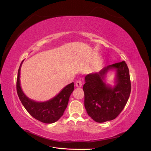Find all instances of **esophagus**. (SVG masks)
I'll use <instances>...</instances> for the list:
<instances>
[{
  "label": "esophagus",
  "mask_w": 151,
  "mask_h": 151,
  "mask_svg": "<svg viewBox=\"0 0 151 151\" xmlns=\"http://www.w3.org/2000/svg\"><path fill=\"white\" fill-rule=\"evenodd\" d=\"M76 86V87H77V88H80V87L82 86V82L81 81H77Z\"/></svg>",
  "instance_id": "esophagus-1"
}]
</instances>
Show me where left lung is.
<instances>
[{
    "label": "left lung",
    "instance_id": "obj_1",
    "mask_svg": "<svg viewBox=\"0 0 151 151\" xmlns=\"http://www.w3.org/2000/svg\"><path fill=\"white\" fill-rule=\"evenodd\" d=\"M116 70V85L111 88L104 82L109 70ZM84 106L88 115L98 123L112 120L125 106L131 91L129 70L125 61L105 67L85 77Z\"/></svg>",
    "mask_w": 151,
    "mask_h": 151
}]
</instances>
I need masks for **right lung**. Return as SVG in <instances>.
<instances>
[{
    "label": "right lung",
    "instance_id": "right-lung-1",
    "mask_svg": "<svg viewBox=\"0 0 151 151\" xmlns=\"http://www.w3.org/2000/svg\"><path fill=\"white\" fill-rule=\"evenodd\" d=\"M21 62L17 73L16 89L21 102L30 115L45 123H52L60 119L67 106L68 99L74 89V83L68 84L60 93L52 99L45 102H36L29 99L22 92L20 86V70Z\"/></svg>",
    "mask_w": 151,
    "mask_h": 151
}]
</instances>
